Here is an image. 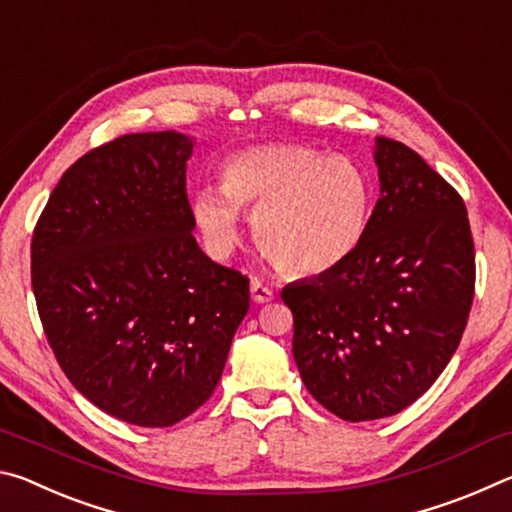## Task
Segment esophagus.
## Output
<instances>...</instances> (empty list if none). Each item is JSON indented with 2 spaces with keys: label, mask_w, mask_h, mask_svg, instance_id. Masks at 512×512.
Instances as JSON below:
<instances>
[{
  "label": "esophagus",
  "mask_w": 512,
  "mask_h": 512,
  "mask_svg": "<svg viewBox=\"0 0 512 512\" xmlns=\"http://www.w3.org/2000/svg\"><path fill=\"white\" fill-rule=\"evenodd\" d=\"M250 296H253V300L259 302V305H264V302H271L275 298V291L255 277V280L250 282Z\"/></svg>",
  "instance_id": "34e87169"
}]
</instances>
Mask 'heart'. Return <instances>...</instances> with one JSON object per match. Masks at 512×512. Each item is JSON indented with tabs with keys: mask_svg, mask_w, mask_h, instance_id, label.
Instances as JSON below:
<instances>
[{
	"mask_svg": "<svg viewBox=\"0 0 512 512\" xmlns=\"http://www.w3.org/2000/svg\"><path fill=\"white\" fill-rule=\"evenodd\" d=\"M221 187H198L192 216L214 253L239 241L241 212L255 216L259 248L282 271L327 273L359 248L372 185L357 162L300 144H264L230 155Z\"/></svg>",
	"mask_w": 512,
	"mask_h": 512,
	"instance_id": "b5f03b06",
	"label": "heart"
}]
</instances>
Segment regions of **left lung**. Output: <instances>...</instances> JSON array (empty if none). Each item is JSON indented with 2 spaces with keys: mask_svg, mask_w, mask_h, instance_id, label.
Instances as JSON below:
<instances>
[{
  "mask_svg": "<svg viewBox=\"0 0 512 512\" xmlns=\"http://www.w3.org/2000/svg\"><path fill=\"white\" fill-rule=\"evenodd\" d=\"M379 201L359 248L282 291L307 391L341 420L411 406L452 359L470 318L474 239L461 194L409 146L377 137Z\"/></svg>",
  "mask_w": 512,
  "mask_h": 512,
  "instance_id": "1",
  "label": "left lung"
}]
</instances>
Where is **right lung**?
I'll list each match as a JSON object with an SVG mask.
<instances>
[{
	"label": "right lung",
	"instance_id": "right-lung-1",
	"mask_svg": "<svg viewBox=\"0 0 512 512\" xmlns=\"http://www.w3.org/2000/svg\"><path fill=\"white\" fill-rule=\"evenodd\" d=\"M185 135L133 133L76 160L31 239L47 341L74 388L137 427H171L219 384L248 277L192 235Z\"/></svg>",
	"mask_w": 512,
	"mask_h": 512
}]
</instances>
